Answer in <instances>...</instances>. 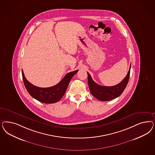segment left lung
<instances>
[{"mask_svg": "<svg viewBox=\"0 0 155 155\" xmlns=\"http://www.w3.org/2000/svg\"><path fill=\"white\" fill-rule=\"evenodd\" d=\"M131 64H130V69L125 78L120 83L114 86L107 87L99 85L92 80L91 75L88 72V83L91 94L100 101H109L119 97L125 90L130 79V71Z\"/></svg>", "mask_w": 155, "mask_h": 155, "instance_id": "1", "label": "left lung"}]
</instances>
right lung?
I'll return each instance as SVG.
<instances>
[{
  "label": "right lung",
  "instance_id": "1",
  "mask_svg": "<svg viewBox=\"0 0 155 155\" xmlns=\"http://www.w3.org/2000/svg\"><path fill=\"white\" fill-rule=\"evenodd\" d=\"M78 71V70H76L67 74L58 84L48 88H41L32 84L25 79L23 70L21 73L25 88L30 95L40 102L51 104L59 101L62 98L70 83V80Z\"/></svg>",
  "mask_w": 155,
  "mask_h": 155
}]
</instances>
